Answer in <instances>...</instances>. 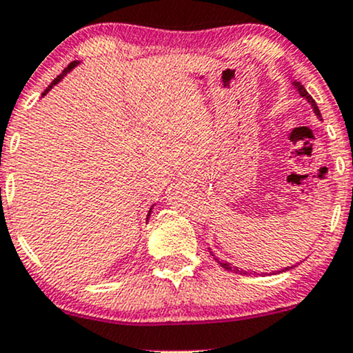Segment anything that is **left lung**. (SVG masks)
I'll return each mask as SVG.
<instances>
[{
  "label": "left lung",
  "mask_w": 353,
  "mask_h": 353,
  "mask_svg": "<svg viewBox=\"0 0 353 353\" xmlns=\"http://www.w3.org/2000/svg\"><path fill=\"white\" fill-rule=\"evenodd\" d=\"M292 84L295 86V89H297V91H299V94H301L302 98H305L307 103H310V106L314 108V112H315V114H317V117H320V119H322V116H320V111H319L317 103H315L314 98H312L309 92H307V89L303 88V84L299 83V81H292ZM209 250H210V249H209ZM210 255H212L214 261H216L217 264H221V267H224L225 270H230V272H234V274H247V272H244V270H242V269H239V267H232V265L229 264V262H224V261H221V259H217L216 255L212 254V250H210ZM294 267H295V265H294ZM289 269H292V267H285V269H283V270H289Z\"/></svg>",
  "instance_id": "obj_1"
}]
</instances>
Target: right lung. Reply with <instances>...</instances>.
<instances>
[{
  "instance_id": "1",
  "label": "right lung",
  "mask_w": 353,
  "mask_h": 353,
  "mask_svg": "<svg viewBox=\"0 0 353 353\" xmlns=\"http://www.w3.org/2000/svg\"><path fill=\"white\" fill-rule=\"evenodd\" d=\"M78 64H79V63H78V61H72V63H70V66H68V68H66V70H64L63 72H61V74L58 76V78H56L54 81H52V83L50 84V86H48V88H46V91H44V92H43V96H44V94H46V92H48V91H50V89H52V86H54V84H58V83H59V81H61V79H63V76H66V74H68V72H70V71L72 70V68H74V66H78ZM151 210H152V208H151V209H149V214H148V217H149V216H151Z\"/></svg>"
}]
</instances>
